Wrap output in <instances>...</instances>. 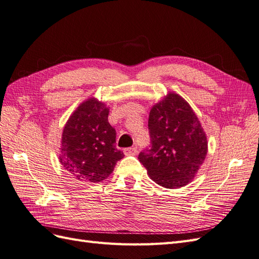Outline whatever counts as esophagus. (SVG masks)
<instances>
[{
    "label": "esophagus",
    "instance_id": "1",
    "mask_svg": "<svg viewBox=\"0 0 259 259\" xmlns=\"http://www.w3.org/2000/svg\"><path fill=\"white\" fill-rule=\"evenodd\" d=\"M137 153V148L136 147H131V148H125L124 149V154L125 155H135Z\"/></svg>",
    "mask_w": 259,
    "mask_h": 259
}]
</instances>
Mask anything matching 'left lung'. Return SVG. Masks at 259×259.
I'll list each match as a JSON object with an SVG mask.
<instances>
[{
    "mask_svg": "<svg viewBox=\"0 0 259 259\" xmlns=\"http://www.w3.org/2000/svg\"><path fill=\"white\" fill-rule=\"evenodd\" d=\"M151 148L138 159L148 175L164 188L189 184L207 154V137L190 105L168 93L152 106L148 120Z\"/></svg>",
    "mask_w": 259,
    "mask_h": 259,
    "instance_id": "obj_1",
    "label": "left lung"
}]
</instances>
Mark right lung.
<instances>
[{"mask_svg": "<svg viewBox=\"0 0 259 259\" xmlns=\"http://www.w3.org/2000/svg\"><path fill=\"white\" fill-rule=\"evenodd\" d=\"M108 114L105 103L89 98L70 115L62 131L59 162L81 182H103L124 156L115 147L116 133Z\"/></svg>", "mask_w": 259, "mask_h": 259, "instance_id": "right-lung-1", "label": "right lung"}]
</instances>
